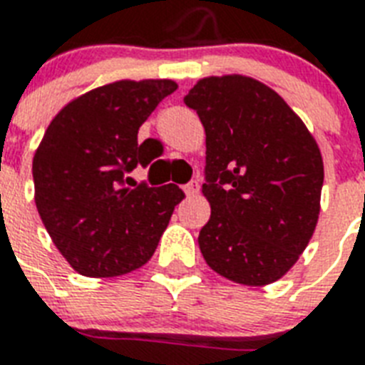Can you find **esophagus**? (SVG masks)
I'll return each instance as SVG.
<instances>
[{
  "label": "esophagus",
  "mask_w": 365,
  "mask_h": 365,
  "mask_svg": "<svg viewBox=\"0 0 365 365\" xmlns=\"http://www.w3.org/2000/svg\"><path fill=\"white\" fill-rule=\"evenodd\" d=\"M183 191H185V195H189V197H195V195L199 193V182H197V180H191V182L183 185Z\"/></svg>",
  "instance_id": "esophagus-1"
}]
</instances>
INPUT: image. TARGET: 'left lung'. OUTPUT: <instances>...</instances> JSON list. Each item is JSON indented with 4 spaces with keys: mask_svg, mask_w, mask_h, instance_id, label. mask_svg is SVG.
Returning a JSON list of instances; mask_svg holds the SVG:
<instances>
[{
    "mask_svg": "<svg viewBox=\"0 0 365 365\" xmlns=\"http://www.w3.org/2000/svg\"><path fill=\"white\" fill-rule=\"evenodd\" d=\"M183 102L206 132L202 193L212 214L199 233L206 263L233 282H274L317 227L324 165L314 138L252 77H206Z\"/></svg>",
    "mask_w": 365,
    "mask_h": 365,
    "instance_id": "left-lung-1",
    "label": "left lung"
}]
</instances>
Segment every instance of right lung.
<instances>
[{
    "instance_id": "right-lung-1",
    "label": "right lung",
    "mask_w": 365,
    "mask_h": 365,
    "mask_svg": "<svg viewBox=\"0 0 365 365\" xmlns=\"http://www.w3.org/2000/svg\"><path fill=\"white\" fill-rule=\"evenodd\" d=\"M176 88L170 79L110 83L70 102L48 125L31 166L36 206L79 274L119 277L145 265L183 199L178 185L126 178L155 159L151 138L138 143V130Z\"/></svg>"
}]
</instances>
